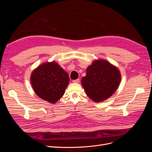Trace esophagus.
<instances>
[{
  "instance_id": "34e87169",
  "label": "esophagus",
  "mask_w": 152,
  "mask_h": 152,
  "mask_svg": "<svg viewBox=\"0 0 152 152\" xmlns=\"http://www.w3.org/2000/svg\"><path fill=\"white\" fill-rule=\"evenodd\" d=\"M79 82H80V79H76V80H73V83H79Z\"/></svg>"
}]
</instances>
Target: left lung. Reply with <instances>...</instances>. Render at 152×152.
<instances>
[{
    "mask_svg": "<svg viewBox=\"0 0 152 152\" xmlns=\"http://www.w3.org/2000/svg\"><path fill=\"white\" fill-rule=\"evenodd\" d=\"M121 72L105 59L94 60L86 69L81 82L86 94L94 102L99 103L111 96L120 85Z\"/></svg>",
    "mask_w": 152,
    "mask_h": 152,
    "instance_id": "8db88e82",
    "label": "left lung"
}]
</instances>
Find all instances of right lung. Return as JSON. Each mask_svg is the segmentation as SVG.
<instances>
[{
	"label": "right lung",
	"mask_w": 152,
	"mask_h": 152,
	"mask_svg": "<svg viewBox=\"0 0 152 152\" xmlns=\"http://www.w3.org/2000/svg\"><path fill=\"white\" fill-rule=\"evenodd\" d=\"M31 84L39 98L55 103L63 96L70 78L68 73L54 61L43 63L32 72Z\"/></svg>",
	"instance_id": "obj_1"
}]
</instances>
